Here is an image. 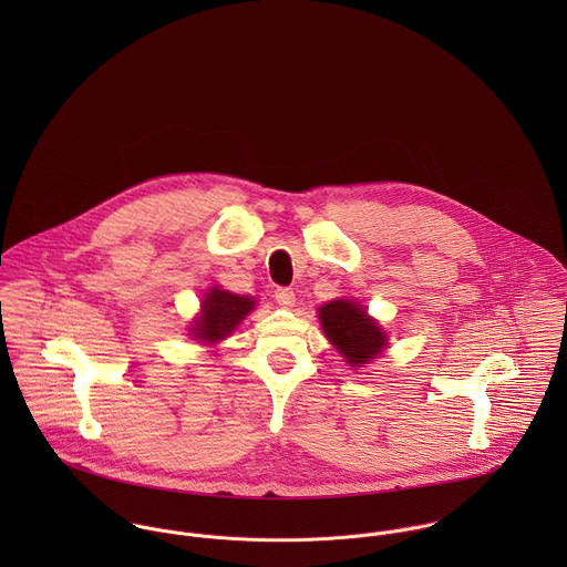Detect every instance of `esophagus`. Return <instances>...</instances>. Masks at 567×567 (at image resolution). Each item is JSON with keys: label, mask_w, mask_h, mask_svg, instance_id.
<instances>
[{"label": "esophagus", "mask_w": 567, "mask_h": 567, "mask_svg": "<svg viewBox=\"0 0 567 567\" xmlns=\"http://www.w3.org/2000/svg\"><path fill=\"white\" fill-rule=\"evenodd\" d=\"M275 299H277L279 306L290 308V306H295V290L292 288H277Z\"/></svg>", "instance_id": "34e87169"}]
</instances>
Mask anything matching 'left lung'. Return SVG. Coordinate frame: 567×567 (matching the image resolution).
Returning <instances> with one entry per match:
<instances>
[{
	"mask_svg": "<svg viewBox=\"0 0 567 567\" xmlns=\"http://www.w3.org/2000/svg\"><path fill=\"white\" fill-rule=\"evenodd\" d=\"M324 336L347 358L351 367L367 364L371 358L382 353L386 344L384 331L369 319L367 310L355 301L336 299L319 312Z\"/></svg>",
	"mask_w": 567,
	"mask_h": 567,
	"instance_id": "obj_1",
	"label": "left lung"
}]
</instances>
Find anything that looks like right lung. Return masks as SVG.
<instances>
[{"instance_id": "obj_1", "label": "right lung", "mask_w": 567, "mask_h": 567, "mask_svg": "<svg viewBox=\"0 0 567 567\" xmlns=\"http://www.w3.org/2000/svg\"><path fill=\"white\" fill-rule=\"evenodd\" d=\"M255 301L250 297H238L227 290L214 288L203 299V315L192 324L194 338L203 342H216L227 338L244 317L252 310Z\"/></svg>"}]
</instances>
